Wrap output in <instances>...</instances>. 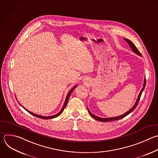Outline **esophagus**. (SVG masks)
<instances>
[{
	"instance_id": "esophagus-1",
	"label": "esophagus",
	"mask_w": 158,
	"mask_h": 158,
	"mask_svg": "<svg viewBox=\"0 0 158 158\" xmlns=\"http://www.w3.org/2000/svg\"><path fill=\"white\" fill-rule=\"evenodd\" d=\"M84 80H85V81H86V80H85V79H84Z\"/></svg>"
}]
</instances>
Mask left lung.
<instances>
[{
  "mask_svg": "<svg viewBox=\"0 0 158 158\" xmlns=\"http://www.w3.org/2000/svg\"><path fill=\"white\" fill-rule=\"evenodd\" d=\"M127 42H128V43L129 44V45L130 46V47H131V49L135 52V53H136L137 55H139V56H141V52L139 51V50L137 49V48L136 47V46L130 41V40H128V39H125ZM146 78L144 79V85H143V87L142 88V89H141V92H140V93H139V95H138V99H137V100H136V103H135V106L129 110V111H128L127 113H125V114H123V115H120V116H118V117H112V118H100V117H97V116H95V115H93L92 113H90V112L88 110V112H89V114L94 118H95V120H98V121H100V122H110V121H114V120H120V119H121V118H124V117H125L126 116H127L128 114H130L133 110H134L135 109V108L137 107V106H138V102H139V100H140V97H141V94H142V92H143V90H144V87H145V86H146Z\"/></svg>",
  "mask_w": 158,
  "mask_h": 158,
  "instance_id": "left-lung-1",
  "label": "left lung"
}]
</instances>
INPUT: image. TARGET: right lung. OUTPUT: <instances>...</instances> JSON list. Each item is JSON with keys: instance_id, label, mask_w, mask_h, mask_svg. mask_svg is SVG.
I'll use <instances>...</instances> for the list:
<instances>
[{"instance_id": "add662e5", "label": "right lung", "mask_w": 158, "mask_h": 158, "mask_svg": "<svg viewBox=\"0 0 158 158\" xmlns=\"http://www.w3.org/2000/svg\"><path fill=\"white\" fill-rule=\"evenodd\" d=\"M76 86L77 85H76V86H74L69 92V93L68 94V95H67V96H66V100H65V102H64V106H63V108H62V109L61 110V111L58 113V114H56V115H52V116H49V117H43V116H41V115H36V114H33V113H32V112H30V111H28V110H27V109H25L23 107V109H25L28 113H30V114H31L32 115H33V116H35V117H38V118H42V119H51V118H55V117H58L59 115H60L61 114H62V112H63V110H64V109H65V107H66V106H67V103H68V100H69V97H70V95H71V93L73 92V91L74 90V89L76 87Z\"/></svg>"}]
</instances>
